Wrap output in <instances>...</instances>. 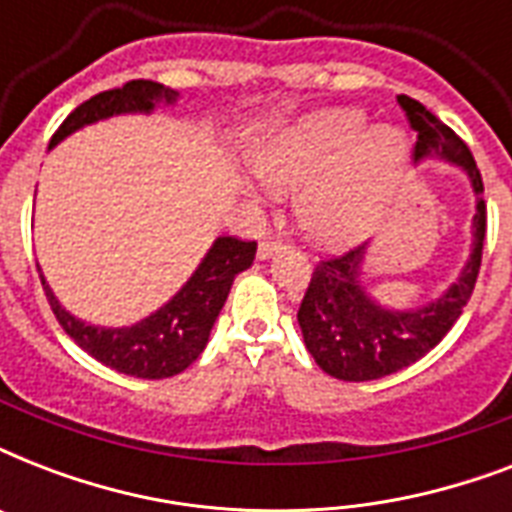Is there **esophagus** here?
Returning a JSON list of instances; mask_svg holds the SVG:
<instances>
[{"mask_svg": "<svg viewBox=\"0 0 512 512\" xmlns=\"http://www.w3.org/2000/svg\"><path fill=\"white\" fill-rule=\"evenodd\" d=\"M281 247L279 239H263L260 244H257V257L260 260H268V257H273V252Z\"/></svg>", "mask_w": 512, "mask_h": 512, "instance_id": "obj_1", "label": "esophagus"}]
</instances>
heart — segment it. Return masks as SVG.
Here are the masks:
<instances>
[{
    "label": "heart",
    "mask_w": 512,
    "mask_h": 512,
    "mask_svg": "<svg viewBox=\"0 0 512 512\" xmlns=\"http://www.w3.org/2000/svg\"><path fill=\"white\" fill-rule=\"evenodd\" d=\"M409 146L396 127L366 130V116L329 108L303 116L255 154V172L276 191H297L303 231L324 247H348L380 223Z\"/></svg>",
    "instance_id": "heart-1"
}]
</instances>
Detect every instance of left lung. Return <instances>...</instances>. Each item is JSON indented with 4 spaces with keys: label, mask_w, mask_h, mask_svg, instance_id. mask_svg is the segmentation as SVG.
Wrapping results in <instances>:
<instances>
[{
    "label": "left lung",
    "mask_w": 512,
    "mask_h": 512,
    "mask_svg": "<svg viewBox=\"0 0 512 512\" xmlns=\"http://www.w3.org/2000/svg\"><path fill=\"white\" fill-rule=\"evenodd\" d=\"M398 106L417 132L414 162L438 156L468 172L476 193L473 215V249L465 268L444 295L414 308H385L366 295L361 284V265L366 247L350 249L340 257L321 260L313 268L297 321L303 329L305 348L327 374L345 382L380 380L404 366L420 361L444 340L454 321L462 316L476 287L486 239L484 180L470 148L430 114L420 100L398 95Z\"/></svg>",
    "instance_id": "left-lung-1"
}]
</instances>
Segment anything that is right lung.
I'll return each mask as SVG.
<instances>
[{
	"instance_id": "1",
	"label": "right lung",
	"mask_w": 512,
	"mask_h": 512,
	"mask_svg": "<svg viewBox=\"0 0 512 512\" xmlns=\"http://www.w3.org/2000/svg\"><path fill=\"white\" fill-rule=\"evenodd\" d=\"M175 100L177 92L164 84L151 79H132L124 87L100 92L74 108L52 135L50 148L58 146L71 132L82 130L84 124H95L116 114H151L159 103L172 106ZM255 252L257 241H241L233 236L215 239L199 268L170 303H164L159 311L132 327L108 329L84 324L58 303L44 276L42 287L60 327L92 358L130 377L164 380L188 369L199 358L209 332L215 327V319L223 311L233 279L252 265Z\"/></svg>"
}]
</instances>
